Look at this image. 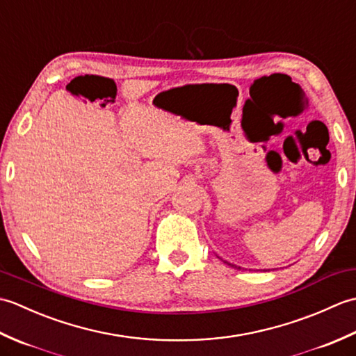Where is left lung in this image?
<instances>
[{
	"mask_svg": "<svg viewBox=\"0 0 356 356\" xmlns=\"http://www.w3.org/2000/svg\"><path fill=\"white\" fill-rule=\"evenodd\" d=\"M225 263H226V264H229V266H232V268H237L236 264H231V263H228V261H225ZM238 269H240V268H238Z\"/></svg>",
	"mask_w": 356,
	"mask_h": 356,
	"instance_id": "left-lung-1",
	"label": "left lung"
}]
</instances>
